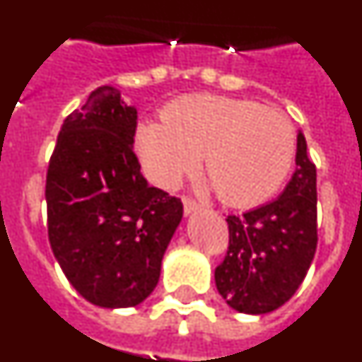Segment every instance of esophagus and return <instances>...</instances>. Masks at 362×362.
<instances>
[{
  "label": "esophagus",
  "instance_id": "obj_1",
  "mask_svg": "<svg viewBox=\"0 0 362 362\" xmlns=\"http://www.w3.org/2000/svg\"><path fill=\"white\" fill-rule=\"evenodd\" d=\"M183 206H185V214H187V216H190V214L201 210V204L196 203V201L192 199V197H183Z\"/></svg>",
  "mask_w": 362,
  "mask_h": 362
}]
</instances>
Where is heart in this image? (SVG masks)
Listing matches in <instances>:
<instances>
[{
	"instance_id": "1",
	"label": "heart",
	"mask_w": 362,
	"mask_h": 362,
	"mask_svg": "<svg viewBox=\"0 0 362 362\" xmlns=\"http://www.w3.org/2000/svg\"><path fill=\"white\" fill-rule=\"evenodd\" d=\"M136 148L146 174L161 187H175L203 153V170L223 203L255 206L270 199L288 177L296 158V132L279 112L252 99L183 95L145 119Z\"/></svg>"
}]
</instances>
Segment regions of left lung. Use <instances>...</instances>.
I'll return each mask as SVG.
<instances>
[{
    "mask_svg": "<svg viewBox=\"0 0 362 362\" xmlns=\"http://www.w3.org/2000/svg\"><path fill=\"white\" fill-rule=\"evenodd\" d=\"M296 172L279 197L228 216V252L216 268L230 308L261 315L283 306L306 277L317 248V170L297 134Z\"/></svg>",
    "mask_w": 362,
    "mask_h": 362,
    "instance_id": "obj_1",
    "label": "left lung"
}]
</instances>
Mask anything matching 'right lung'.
I'll return each mask as SVG.
<instances>
[{"mask_svg":"<svg viewBox=\"0 0 362 362\" xmlns=\"http://www.w3.org/2000/svg\"><path fill=\"white\" fill-rule=\"evenodd\" d=\"M137 110L114 86L95 88L57 136L47 172L49 241L63 274L88 303L136 306L153 292L183 203L141 174Z\"/></svg>","mask_w":362,"mask_h":362,"instance_id":"1","label":"right lung"}]
</instances>
